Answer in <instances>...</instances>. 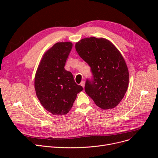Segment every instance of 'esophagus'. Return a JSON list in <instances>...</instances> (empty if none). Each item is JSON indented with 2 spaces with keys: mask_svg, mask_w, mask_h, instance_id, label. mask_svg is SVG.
<instances>
[{
  "mask_svg": "<svg viewBox=\"0 0 158 158\" xmlns=\"http://www.w3.org/2000/svg\"><path fill=\"white\" fill-rule=\"evenodd\" d=\"M80 85H82V86L83 88H84V86H85V81H84V80L82 81V82L80 83Z\"/></svg>",
  "mask_w": 158,
  "mask_h": 158,
  "instance_id": "34e87169",
  "label": "esophagus"
}]
</instances>
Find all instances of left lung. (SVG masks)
<instances>
[{
    "label": "left lung",
    "instance_id": "obj_1",
    "mask_svg": "<svg viewBox=\"0 0 158 158\" xmlns=\"http://www.w3.org/2000/svg\"><path fill=\"white\" fill-rule=\"evenodd\" d=\"M78 54L91 67L93 80H87L85 92L102 109L115 107L127 92L128 67L122 55L105 38H84L76 44Z\"/></svg>",
    "mask_w": 158,
    "mask_h": 158
}]
</instances>
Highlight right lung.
<instances>
[{"label": "right lung", "instance_id": "add662e5", "mask_svg": "<svg viewBox=\"0 0 158 158\" xmlns=\"http://www.w3.org/2000/svg\"><path fill=\"white\" fill-rule=\"evenodd\" d=\"M73 47L71 42H59L47 50L37 69L34 86L42 106L55 115L67 114L83 88L64 69Z\"/></svg>", "mask_w": 158, "mask_h": 158}]
</instances>
